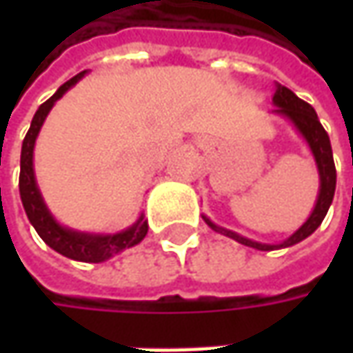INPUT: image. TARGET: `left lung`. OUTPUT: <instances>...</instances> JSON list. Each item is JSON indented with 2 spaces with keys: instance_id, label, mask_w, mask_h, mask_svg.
Segmentation results:
<instances>
[{
  "instance_id": "8db88e82",
  "label": "left lung",
  "mask_w": 353,
  "mask_h": 353,
  "mask_svg": "<svg viewBox=\"0 0 353 353\" xmlns=\"http://www.w3.org/2000/svg\"><path fill=\"white\" fill-rule=\"evenodd\" d=\"M273 102L277 105L279 114L287 116L291 119L292 123L296 125V129L303 133L310 149H312V155L316 159V165H319V172H320V194L319 200H316V206L314 210L310 214V218L306 220L305 224L301 225L294 234H292L289 239H285L281 245H267V243H259V241H251L248 237H241L230 232V230H224V228H218L214 225L208 220L204 218V222L210 225L212 230L224 234V236L232 237L236 239L239 243L248 245V248H255V250L261 251H271V250H279V248H289V245H294L299 241H303L305 237H308L324 220L326 212L330 208L334 198V190H336V167H334V157H332V147H330V137L328 133L324 131L322 123L319 121V116L314 112V108L310 103H306L305 100H301L299 96H294L291 90L283 84H275V96H273Z\"/></svg>"
}]
</instances>
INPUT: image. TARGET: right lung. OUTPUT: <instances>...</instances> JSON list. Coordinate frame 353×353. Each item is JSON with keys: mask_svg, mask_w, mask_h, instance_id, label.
<instances>
[{"mask_svg": "<svg viewBox=\"0 0 353 353\" xmlns=\"http://www.w3.org/2000/svg\"><path fill=\"white\" fill-rule=\"evenodd\" d=\"M86 72V70H84ZM84 72L76 74L70 78L68 82H64L61 88L57 90L54 96H50L47 102L41 103V108L37 110L31 128L27 131L25 139H23V147H21V172H19V192L23 208L27 212L29 222L33 224L37 234L43 237V241L48 248L59 251L64 257H70L76 261H86V263H100L110 257H114L117 253H121L128 248H133L141 241L143 237L147 236V220H143V216L137 220V224H133L125 232H119L114 236H90V234H78L72 230H66L59 225L52 216L48 214L47 206L41 198V192L34 183L33 172V149L34 139L39 135V129L43 125L45 117L50 112V108L54 102L62 98V94L70 86H74L76 82L84 76Z\"/></svg>", "mask_w": 353, "mask_h": 353, "instance_id": "1", "label": "right lung"}]
</instances>
